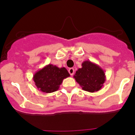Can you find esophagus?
I'll return each instance as SVG.
<instances>
[{
	"label": "esophagus",
	"instance_id": "34e87169",
	"mask_svg": "<svg viewBox=\"0 0 135 135\" xmlns=\"http://www.w3.org/2000/svg\"><path fill=\"white\" fill-rule=\"evenodd\" d=\"M69 73L70 75L73 76V74H74V69L73 68H70V69H69Z\"/></svg>",
	"mask_w": 135,
	"mask_h": 135
}]
</instances>
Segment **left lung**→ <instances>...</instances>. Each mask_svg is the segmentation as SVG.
Instances as JSON below:
<instances>
[{
    "label": "left lung",
    "mask_w": 135,
    "mask_h": 135,
    "mask_svg": "<svg viewBox=\"0 0 135 135\" xmlns=\"http://www.w3.org/2000/svg\"><path fill=\"white\" fill-rule=\"evenodd\" d=\"M74 78L83 90L91 93L100 90L106 81L104 70L90 61L82 62L81 68L76 72Z\"/></svg>",
    "instance_id": "1"
}]
</instances>
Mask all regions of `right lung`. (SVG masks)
Returning a JSON list of instances; mask_svg holds the SVG:
<instances>
[{
    "label": "right lung",
    "mask_w": 135,
    "mask_h": 135,
    "mask_svg": "<svg viewBox=\"0 0 135 135\" xmlns=\"http://www.w3.org/2000/svg\"><path fill=\"white\" fill-rule=\"evenodd\" d=\"M69 76L70 74L65 67L59 68L49 64L38 70L32 79L38 90L50 93L58 90L62 80Z\"/></svg>",
    "instance_id": "add662e5"
}]
</instances>
